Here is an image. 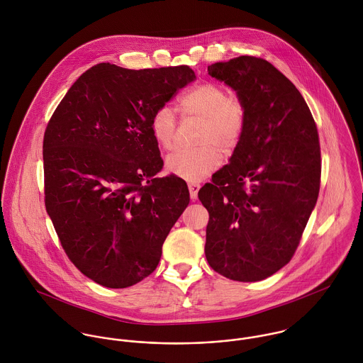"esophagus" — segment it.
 Instances as JSON below:
<instances>
[{
  "mask_svg": "<svg viewBox=\"0 0 363 363\" xmlns=\"http://www.w3.org/2000/svg\"><path fill=\"white\" fill-rule=\"evenodd\" d=\"M200 187H201V186H200L199 183H189V191H190V197H191V200H197Z\"/></svg>",
  "mask_w": 363,
  "mask_h": 363,
  "instance_id": "obj_1",
  "label": "esophagus"
}]
</instances>
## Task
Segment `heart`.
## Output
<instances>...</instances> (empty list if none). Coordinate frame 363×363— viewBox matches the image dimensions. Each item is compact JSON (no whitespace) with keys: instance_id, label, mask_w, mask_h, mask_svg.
Segmentation results:
<instances>
[{"instance_id":"obj_1","label":"heart","mask_w":363,"mask_h":363,"mask_svg":"<svg viewBox=\"0 0 363 363\" xmlns=\"http://www.w3.org/2000/svg\"><path fill=\"white\" fill-rule=\"evenodd\" d=\"M179 110L184 118L200 120L197 131L200 147L173 152L166 159V167L187 182H200L219 167L220 151L229 155L240 144L246 130V106L240 98L229 95L222 85L203 82L179 98ZM150 127L159 147L173 148L177 124L169 106L156 108Z\"/></svg>"}]
</instances>
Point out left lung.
<instances>
[{
    "label": "left lung",
    "mask_w": 363,
    "mask_h": 363,
    "mask_svg": "<svg viewBox=\"0 0 363 363\" xmlns=\"http://www.w3.org/2000/svg\"><path fill=\"white\" fill-rule=\"evenodd\" d=\"M208 74L236 91L247 118L230 163L199 191L209 213L206 257L229 279L256 282L299 246L320 190L318 133L301 92L267 60L240 55Z\"/></svg>",
    "instance_id": "1"
}]
</instances>
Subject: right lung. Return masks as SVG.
<instances>
[{"mask_svg":"<svg viewBox=\"0 0 363 363\" xmlns=\"http://www.w3.org/2000/svg\"><path fill=\"white\" fill-rule=\"evenodd\" d=\"M196 79L189 65L127 69L101 62L57 106L45 131V204L71 262L106 288L155 271L189 206L183 179L163 167L150 121Z\"/></svg>","mask_w":363,"mask_h":363,"instance_id":"right-lung-1","label":"right lung"}]
</instances>
